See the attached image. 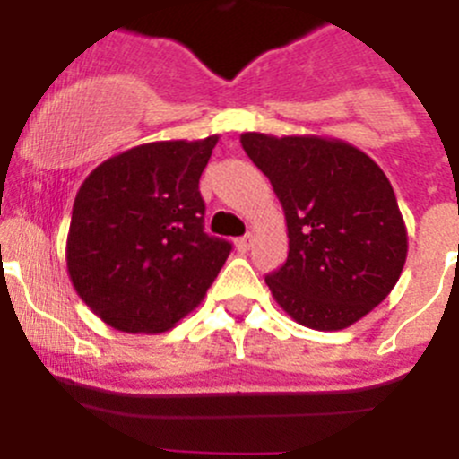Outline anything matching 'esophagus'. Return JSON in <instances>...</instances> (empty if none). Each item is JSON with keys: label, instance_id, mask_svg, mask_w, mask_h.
I'll return each mask as SVG.
<instances>
[{"label": "esophagus", "instance_id": "34e87169", "mask_svg": "<svg viewBox=\"0 0 459 459\" xmlns=\"http://www.w3.org/2000/svg\"><path fill=\"white\" fill-rule=\"evenodd\" d=\"M251 244H253V233H247L244 238L235 239V247H238L239 253H247L248 248H251Z\"/></svg>", "mask_w": 459, "mask_h": 459}]
</instances>
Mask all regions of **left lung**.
Listing matches in <instances>:
<instances>
[{
	"label": "left lung",
	"mask_w": 459,
	"mask_h": 459,
	"mask_svg": "<svg viewBox=\"0 0 459 459\" xmlns=\"http://www.w3.org/2000/svg\"><path fill=\"white\" fill-rule=\"evenodd\" d=\"M239 142L284 208L289 257L266 275L275 302L316 331L368 316L397 284L409 251L384 170L331 137L244 133Z\"/></svg>",
	"instance_id": "8db88e82"
}]
</instances>
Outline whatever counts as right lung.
<instances>
[{"mask_svg":"<svg viewBox=\"0 0 459 459\" xmlns=\"http://www.w3.org/2000/svg\"><path fill=\"white\" fill-rule=\"evenodd\" d=\"M220 137L151 142L101 161L73 204L66 266L77 295L124 333L173 328L230 253L204 233L200 178Z\"/></svg>","mask_w":459,"mask_h":459,"instance_id":"1","label":"right lung"}]
</instances>
